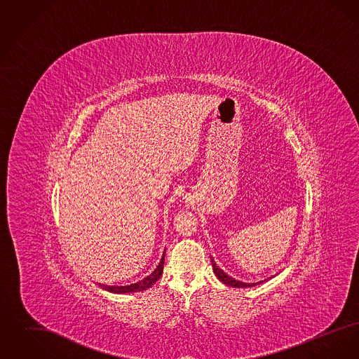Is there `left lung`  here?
Returning <instances> with one entry per match:
<instances>
[{"instance_id":"obj_1","label":"left lung","mask_w":359,"mask_h":359,"mask_svg":"<svg viewBox=\"0 0 359 359\" xmlns=\"http://www.w3.org/2000/svg\"><path fill=\"white\" fill-rule=\"evenodd\" d=\"M211 265H212L214 273L218 277V280L222 281L223 284H226L229 287H234V288H252V287H256V285L264 283V281H268V280H264V281H259V283H242V281H238V280L230 277L229 274L224 273L219 266H217V264H215V261L212 258H211Z\"/></svg>"}]
</instances>
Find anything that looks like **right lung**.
I'll use <instances>...</instances> for the list:
<instances>
[{"mask_svg": "<svg viewBox=\"0 0 359 359\" xmlns=\"http://www.w3.org/2000/svg\"><path fill=\"white\" fill-rule=\"evenodd\" d=\"M164 257H165V252H164V255L161 257V259H160V262H158V265H157V268L154 269V272L149 274V276H147L145 278L137 281L135 284L123 285V287H118V285H117V287H116V285H103V284H100V287H101L102 290H107V292H113V293H133V292H141V290H148V288H151L154 283L161 277L163 268H164Z\"/></svg>", "mask_w": 359, "mask_h": 359, "instance_id": "obj_1", "label": "right lung"}]
</instances>
